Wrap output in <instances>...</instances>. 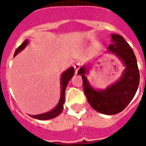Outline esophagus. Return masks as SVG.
I'll return each instance as SVG.
<instances>
[{
  "label": "esophagus",
  "instance_id": "obj_1",
  "mask_svg": "<svg viewBox=\"0 0 146 146\" xmlns=\"http://www.w3.org/2000/svg\"><path fill=\"white\" fill-rule=\"evenodd\" d=\"M80 66H81L80 63H76V64H74V69H75L76 73H77L78 70H80Z\"/></svg>",
  "mask_w": 146,
  "mask_h": 146
}]
</instances>
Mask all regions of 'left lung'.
Segmentation results:
<instances>
[{
    "label": "left lung",
    "mask_w": 146,
    "mask_h": 146,
    "mask_svg": "<svg viewBox=\"0 0 146 146\" xmlns=\"http://www.w3.org/2000/svg\"><path fill=\"white\" fill-rule=\"evenodd\" d=\"M111 38L113 43L108 50L120 57L126 66L120 80L105 90L96 91L88 83L84 66L78 71L82 75L83 90L89 104L98 112L108 115L122 111L131 102L139 84V71L132 48L121 35L112 34Z\"/></svg>",
    "instance_id": "8db88e82"
}]
</instances>
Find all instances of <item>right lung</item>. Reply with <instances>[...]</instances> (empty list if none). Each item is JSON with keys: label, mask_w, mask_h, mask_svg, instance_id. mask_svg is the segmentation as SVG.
<instances>
[{"label": "right lung", "mask_w": 146, "mask_h": 146, "mask_svg": "<svg viewBox=\"0 0 146 146\" xmlns=\"http://www.w3.org/2000/svg\"><path fill=\"white\" fill-rule=\"evenodd\" d=\"M28 42L27 41H25L23 43H22L20 45H19L18 48H17L16 51L14 53V56L17 55L18 53L22 50L26 46ZM74 74V69L73 67H70L67 70H66L64 73H63L61 76V95H60V99L59 101V103L57 105V107L55 108L54 110L49 111V112H47V113H42V114H38V115H30L32 117L35 118V119H38V120H50V119H52V118L57 117L61 113L63 109H64V93H65V89H66V87L68 84L69 81L70 80L72 76Z\"/></svg>", "instance_id": "obj_1"}]
</instances>
